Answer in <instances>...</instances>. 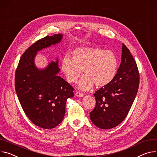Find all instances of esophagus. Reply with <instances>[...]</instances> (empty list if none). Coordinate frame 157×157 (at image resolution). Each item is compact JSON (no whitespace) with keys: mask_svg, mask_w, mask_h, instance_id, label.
<instances>
[{"mask_svg":"<svg viewBox=\"0 0 157 157\" xmlns=\"http://www.w3.org/2000/svg\"><path fill=\"white\" fill-rule=\"evenodd\" d=\"M75 95L77 96V97H78V98H82V97H83V96L84 95V94H83V93H80V92H76V93H75Z\"/></svg>","mask_w":157,"mask_h":157,"instance_id":"1","label":"esophagus"}]
</instances>
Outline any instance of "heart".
Masks as SVG:
<instances>
[{
  "label": "heart",
  "mask_w": 157,
  "mask_h": 157,
  "mask_svg": "<svg viewBox=\"0 0 157 157\" xmlns=\"http://www.w3.org/2000/svg\"><path fill=\"white\" fill-rule=\"evenodd\" d=\"M118 59L113 51L93 46L77 48L71 52V58L67 56L61 62L68 82L76 83L83 73L85 76L78 85L83 90H90L94 84L97 87L109 85L116 75Z\"/></svg>",
  "instance_id": "obj_1"
}]
</instances>
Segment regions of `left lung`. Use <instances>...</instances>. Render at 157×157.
<instances>
[{
	"label": "left lung",
	"instance_id": "1",
	"mask_svg": "<svg viewBox=\"0 0 157 157\" xmlns=\"http://www.w3.org/2000/svg\"><path fill=\"white\" fill-rule=\"evenodd\" d=\"M140 74L136 63L124 44L121 62L114 80L94 94L96 101L90 117L95 126L109 129L119 125L127 116L138 92Z\"/></svg>",
	"mask_w": 157,
	"mask_h": 157
}]
</instances>
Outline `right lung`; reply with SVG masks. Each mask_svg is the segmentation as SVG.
Masks as SVG:
<instances>
[{
	"mask_svg": "<svg viewBox=\"0 0 157 157\" xmlns=\"http://www.w3.org/2000/svg\"><path fill=\"white\" fill-rule=\"evenodd\" d=\"M63 34L39 40L21 56L15 74V89L24 112L31 121L43 129H52L61 123L68 98L74 97V90L63 78L58 76V60L44 69L35 65L38 51L59 43Z\"/></svg>",
	"mask_w": 157,
	"mask_h": 157,
	"instance_id": "add662e5",
	"label": "right lung"
}]
</instances>
